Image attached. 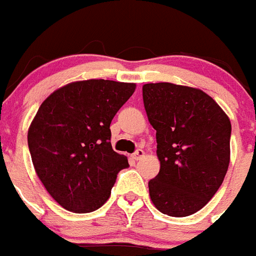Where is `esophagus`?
<instances>
[{
    "mask_svg": "<svg viewBox=\"0 0 256 256\" xmlns=\"http://www.w3.org/2000/svg\"><path fill=\"white\" fill-rule=\"evenodd\" d=\"M145 156V152L144 150H142V149H138V150H136V152L134 153V154H132V157H134V160L138 161V160H140V158H142V157Z\"/></svg>",
    "mask_w": 256,
    "mask_h": 256,
    "instance_id": "1",
    "label": "esophagus"
}]
</instances>
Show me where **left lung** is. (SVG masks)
Segmentation results:
<instances>
[{"instance_id": "8db88e82", "label": "left lung", "mask_w": 256, "mask_h": 256, "mask_svg": "<svg viewBox=\"0 0 256 256\" xmlns=\"http://www.w3.org/2000/svg\"><path fill=\"white\" fill-rule=\"evenodd\" d=\"M156 130L160 172L149 181L153 205L170 216H192L220 189L230 164L232 122L202 90L174 83L142 86Z\"/></svg>"}]
</instances>
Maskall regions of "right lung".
Listing matches in <instances>:
<instances>
[{
	"label": "right lung",
	"instance_id": "right-lung-1",
	"mask_svg": "<svg viewBox=\"0 0 256 256\" xmlns=\"http://www.w3.org/2000/svg\"><path fill=\"white\" fill-rule=\"evenodd\" d=\"M136 90L134 83L88 79L55 90L28 130L32 161L51 197L83 214L107 202L128 158L111 145V122Z\"/></svg>",
	"mask_w": 256,
	"mask_h": 256
}]
</instances>
